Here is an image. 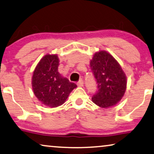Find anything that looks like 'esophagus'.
<instances>
[{
    "mask_svg": "<svg viewBox=\"0 0 154 154\" xmlns=\"http://www.w3.org/2000/svg\"><path fill=\"white\" fill-rule=\"evenodd\" d=\"M77 85H78V86H79V87H82L84 86V81L82 79H80L79 82H78V83H77Z\"/></svg>",
    "mask_w": 154,
    "mask_h": 154,
    "instance_id": "esophagus-1",
    "label": "esophagus"
}]
</instances>
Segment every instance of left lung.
<instances>
[{
	"label": "left lung",
	"instance_id": "8db88e82",
	"mask_svg": "<svg viewBox=\"0 0 154 154\" xmlns=\"http://www.w3.org/2000/svg\"><path fill=\"white\" fill-rule=\"evenodd\" d=\"M90 66L98 88L93 102L104 109L116 105L125 95L127 84L120 63L108 52L100 50L94 54Z\"/></svg>",
	"mask_w": 154,
	"mask_h": 154
}]
</instances>
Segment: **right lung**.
I'll use <instances>...</instances> for the list:
<instances>
[{"label": "right lung", "mask_w": 154, "mask_h": 154, "mask_svg": "<svg viewBox=\"0 0 154 154\" xmlns=\"http://www.w3.org/2000/svg\"><path fill=\"white\" fill-rule=\"evenodd\" d=\"M59 59L57 54H47L37 63L32 77L34 95L45 106L55 108L68 99L75 83L70 82L58 72Z\"/></svg>", "instance_id": "right-lung-1"}]
</instances>
